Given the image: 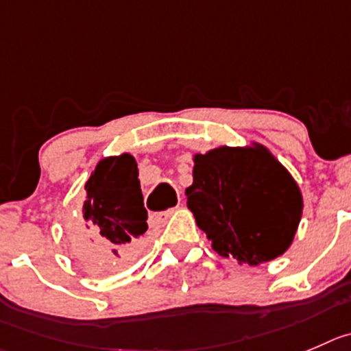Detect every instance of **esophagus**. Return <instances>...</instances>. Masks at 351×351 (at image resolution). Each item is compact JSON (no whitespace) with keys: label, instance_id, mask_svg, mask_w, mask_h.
I'll return each instance as SVG.
<instances>
[{"label":"esophagus","instance_id":"esophagus-1","mask_svg":"<svg viewBox=\"0 0 351 351\" xmlns=\"http://www.w3.org/2000/svg\"><path fill=\"white\" fill-rule=\"evenodd\" d=\"M170 215H172V210H167V212L149 213V219H148L149 228H160V226H163V223L167 222V219H169Z\"/></svg>","mask_w":351,"mask_h":351}]
</instances>
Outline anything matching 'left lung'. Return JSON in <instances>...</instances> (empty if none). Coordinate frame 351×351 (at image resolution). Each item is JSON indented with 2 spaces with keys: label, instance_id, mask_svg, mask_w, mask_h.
<instances>
[{
  "label": "left lung",
  "instance_id": "1",
  "mask_svg": "<svg viewBox=\"0 0 351 351\" xmlns=\"http://www.w3.org/2000/svg\"><path fill=\"white\" fill-rule=\"evenodd\" d=\"M188 206L222 256L258 265L282 255L302 219L303 199L291 173L263 146L195 155Z\"/></svg>",
  "mask_w": 351,
  "mask_h": 351
}]
</instances>
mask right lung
<instances>
[{"label":"right lung","instance_id":"right-lung-1","mask_svg":"<svg viewBox=\"0 0 351 351\" xmlns=\"http://www.w3.org/2000/svg\"><path fill=\"white\" fill-rule=\"evenodd\" d=\"M86 195L88 226L79 222L70 229L75 255L88 269H120L139 252L148 229L134 156L103 158L86 182Z\"/></svg>","mask_w":351,"mask_h":351}]
</instances>
